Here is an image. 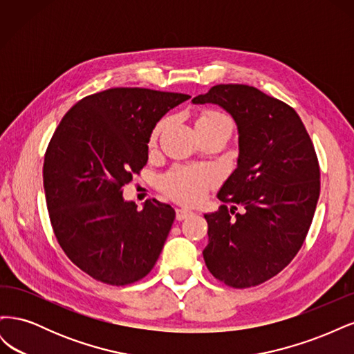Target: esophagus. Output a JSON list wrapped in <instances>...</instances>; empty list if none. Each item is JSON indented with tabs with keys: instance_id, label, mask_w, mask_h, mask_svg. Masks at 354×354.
I'll list each match as a JSON object with an SVG mask.
<instances>
[{
	"instance_id": "1",
	"label": "esophagus",
	"mask_w": 354,
	"mask_h": 354,
	"mask_svg": "<svg viewBox=\"0 0 354 354\" xmlns=\"http://www.w3.org/2000/svg\"><path fill=\"white\" fill-rule=\"evenodd\" d=\"M192 216H194V212L189 211V209H183V208L176 209V218H177L178 221L186 220V218H189V217H192Z\"/></svg>"
}]
</instances>
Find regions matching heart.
I'll return each mask as SVG.
<instances>
[{
	"label": "heart",
	"mask_w": 354,
	"mask_h": 354,
	"mask_svg": "<svg viewBox=\"0 0 354 354\" xmlns=\"http://www.w3.org/2000/svg\"><path fill=\"white\" fill-rule=\"evenodd\" d=\"M165 127V121H160L151 134V143L153 145ZM198 130H226L232 134V120L217 109L202 111L196 121ZM218 176L209 167H177L169 169L159 178V186L164 194L180 203L194 205L205 199L211 187L217 185Z\"/></svg>",
	"instance_id": "b5f03b06"
}]
</instances>
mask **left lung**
Instances as JSON below:
<instances>
[{"instance_id":"left-lung-1","label":"left lung","mask_w":354,"mask_h":354,"mask_svg":"<svg viewBox=\"0 0 354 354\" xmlns=\"http://www.w3.org/2000/svg\"><path fill=\"white\" fill-rule=\"evenodd\" d=\"M194 103H216L238 124V168L205 214L211 274L232 288L257 286L282 272L301 248L320 194L312 138L291 106L243 84H218Z\"/></svg>"}]
</instances>
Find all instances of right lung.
I'll list each match as a JSON object with an SVG mask.
<instances>
[{
	"mask_svg": "<svg viewBox=\"0 0 354 354\" xmlns=\"http://www.w3.org/2000/svg\"><path fill=\"white\" fill-rule=\"evenodd\" d=\"M187 99L109 88L73 104L53 134L42 167L51 227L69 260L93 279L124 286L153 269L176 212L156 199L138 211L122 187L146 165L156 122Z\"/></svg>",
	"mask_w": 354,
	"mask_h": 354,
	"instance_id": "1",
	"label": "right lung"
}]
</instances>
